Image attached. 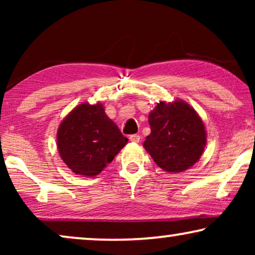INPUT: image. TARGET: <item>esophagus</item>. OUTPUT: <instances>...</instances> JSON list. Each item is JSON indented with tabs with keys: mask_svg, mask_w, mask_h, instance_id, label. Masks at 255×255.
I'll return each mask as SVG.
<instances>
[{
	"mask_svg": "<svg viewBox=\"0 0 255 255\" xmlns=\"http://www.w3.org/2000/svg\"><path fill=\"white\" fill-rule=\"evenodd\" d=\"M140 135L139 134H131L130 135V140L132 141V142H139L140 141Z\"/></svg>",
	"mask_w": 255,
	"mask_h": 255,
	"instance_id": "esophagus-1",
	"label": "esophagus"
}]
</instances>
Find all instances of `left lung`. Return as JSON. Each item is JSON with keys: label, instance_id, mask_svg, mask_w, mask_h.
<instances>
[{"label": "left lung", "instance_id": "8db88e82", "mask_svg": "<svg viewBox=\"0 0 255 255\" xmlns=\"http://www.w3.org/2000/svg\"><path fill=\"white\" fill-rule=\"evenodd\" d=\"M151 133L144 147L160 168L169 173L189 169L200 160L207 144L203 121L181 100L163 101L149 113Z\"/></svg>", "mask_w": 255, "mask_h": 255}]
</instances>
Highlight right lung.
<instances>
[{
    "instance_id": "1",
    "label": "right lung",
    "mask_w": 255,
    "mask_h": 255,
    "mask_svg": "<svg viewBox=\"0 0 255 255\" xmlns=\"http://www.w3.org/2000/svg\"><path fill=\"white\" fill-rule=\"evenodd\" d=\"M128 144V138L104 113L101 103H82L59 125V154L69 169L83 176H95Z\"/></svg>"
}]
</instances>
